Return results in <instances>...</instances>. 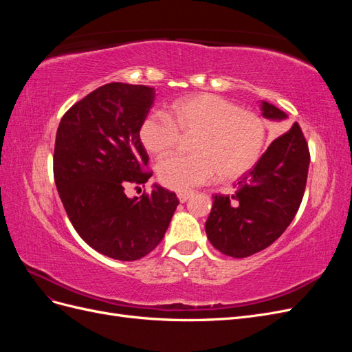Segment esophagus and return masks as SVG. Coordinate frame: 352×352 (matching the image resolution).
<instances>
[{
    "instance_id": "esophagus-1",
    "label": "esophagus",
    "mask_w": 352,
    "mask_h": 352,
    "mask_svg": "<svg viewBox=\"0 0 352 352\" xmlns=\"http://www.w3.org/2000/svg\"><path fill=\"white\" fill-rule=\"evenodd\" d=\"M190 197H192V192H179V194H177V198H179L180 202L188 201Z\"/></svg>"
}]
</instances>
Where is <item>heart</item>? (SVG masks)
Returning <instances> with one entry per match:
<instances>
[{
  "label": "heart",
  "instance_id": "heart-1",
  "mask_svg": "<svg viewBox=\"0 0 352 352\" xmlns=\"http://www.w3.org/2000/svg\"><path fill=\"white\" fill-rule=\"evenodd\" d=\"M180 133L194 136L192 155L173 154L157 166L160 182L179 192L220 177L238 179L258 163L267 141L261 117L214 94H197L175 101L168 114L153 111L140 126L145 150L163 155L179 144Z\"/></svg>",
  "mask_w": 352,
  "mask_h": 352
}]
</instances>
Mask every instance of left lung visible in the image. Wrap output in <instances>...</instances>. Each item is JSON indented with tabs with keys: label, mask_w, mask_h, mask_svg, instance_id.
Segmentation results:
<instances>
[{
	"label": "left lung",
	"mask_w": 352,
	"mask_h": 352,
	"mask_svg": "<svg viewBox=\"0 0 352 352\" xmlns=\"http://www.w3.org/2000/svg\"><path fill=\"white\" fill-rule=\"evenodd\" d=\"M261 114L269 120L287 116L261 101ZM310 153L301 127H292L270 144L258 163L245 173L233 195H214L206 221L212 247L235 258L263 251L291 225L304 197Z\"/></svg>",
	"instance_id": "left-lung-1"
}]
</instances>
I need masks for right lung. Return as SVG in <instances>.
I'll return each mask as SVG.
<instances>
[{
    "instance_id": "obj_1",
    "label": "right lung",
    "mask_w": 352,
    "mask_h": 352,
    "mask_svg": "<svg viewBox=\"0 0 352 352\" xmlns=\"http://www.w3.org/2000/svg\"><path fill=\"white\" fill-rule=\"evenodd\" d=\"M154 88L122 82L88 94L63 116L56 135L54 180L73 228L91 248L120 261L150 254L179 206L175 192L154 185L129 198L124 188L145 185L148 154L140 126Z\"/></svg>"
}]
</instances>
